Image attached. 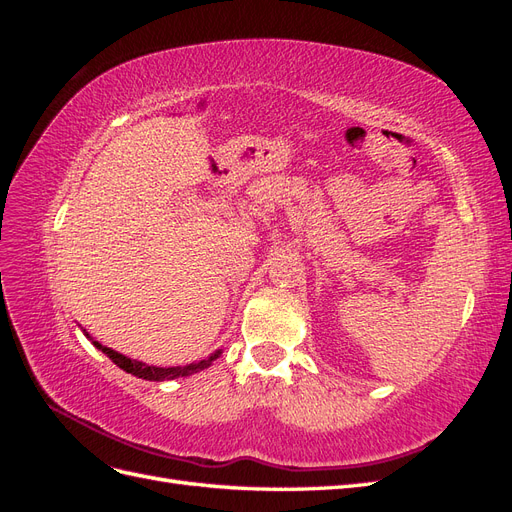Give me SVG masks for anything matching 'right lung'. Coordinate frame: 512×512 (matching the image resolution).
<instances>
[{"mask_svg":"<svg viewBox=\"0 0 512 512\" xmlns=\"http://www.w3.org/2000/svg\"><path fill=\"white\" fill-rule=\"evenodd\" d=\"M83 333L91 339V344H94L98 350H102L108 359H111L117 367H121L123 371H128V374L136 376V378H143V380H153V382H162V380H175V378H183V376H192L196 374V371H203L207 369L218 356L222 354V350H215L211 356H207V359L198 361V363H190V365H183V367H153V365H145L141 361H134V359H128V356H123L111 348H106L102 344H98L94 337H91L85 329Z\"/></svg>","mask_w":512,"mask_h":512,"instance_id":"right-lung-1","label":"right lung"}]
</instances>
